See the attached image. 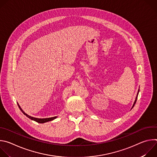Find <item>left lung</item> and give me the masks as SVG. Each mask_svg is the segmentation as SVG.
Segmentation results:
<instances>
[{
	"label": "left lung",
	"instance_id": "obj_1",
	"mask_svg": "<svg viewBox=\"0 0 157 157\" xmlns=\"http://www.w3.org/2000/svg\"><path fill=\"white\" fill-rule=\"evenodd\" d=\"M139 91H138V93H137V96H136V100H135V101H134V103H133V106H132V109L133 107V106L135 105V104H136V101H137V97H138V94H139Z\"/></svg>",
	"mask_w": 157,
	"mask_h": 157
}]
</instances>
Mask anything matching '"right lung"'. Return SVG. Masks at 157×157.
I'll use <instances>...</instances> for the list:
<instances>
[{
  "mask_svg": "<svg viewBox=\"0 0 157 157\" xmlns=\"http://www.w3.org/2000/svg\"><path fill=\"white\" fill-rule=\"evenodd\" d=\"M18 104V107L20 108V110L22 112V113H23V114H24V115H25L27 117H29V119H30L31 120H32V121H35V122H38V123H40V124H43V123H44V122H49V121H53V120H54L55 119H56L57 117L56 116V117H50V118H45V119H38V118H35V117H32V116H29L28 114H27L26 113H25V112L21 109V108L20 107V106L19 105V104Z\"/></svg>",
  "mask_w": 157,
  "mask_h": 157,
  "instance_id": "right-lung-1",
  "label": "right lung"
}]
</instances>
